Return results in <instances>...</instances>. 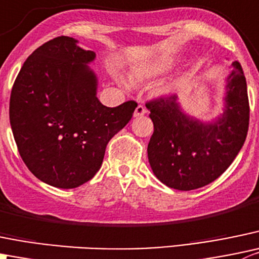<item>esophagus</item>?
<instances>
[{
  "label": "esophagus",
  "mask_w": 259,
  "mask_h": 259,
  "mask_svg": "<svg viewBox=\"0 0 259 259\" xmlns=\"http://www.w3.org/2000/svg\"><path fill=\"white\" fill-rule=\"evenodd\" d=\"M147 114V109H145L143 105H138L137 109H135L134 111V116L135 117H139V116H144V115Z\"/></svg>",
  "instance_id": "obj_1"
}]
</instances>
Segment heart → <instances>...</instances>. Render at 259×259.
Returning <instances> with one entry per match:
<instances>
[{"mask_svg": "<svg viewBox=\"0 0 259 259\" xmlns=\"http://www.w3.org/2000/svg\"><path fill=\"white\" fill-rule=\"evenodd\" d=\"M176 64H177V60L170 59V58L139 63V64L133 67L132 72H130V78H132L134 82H142V81H147V79L157 78V77L172 71V69L176 67ZM160 91L162 92L169 91V87L168 86L162 87Z\"/></svg>", "mask_w": 259, "mask_h": 259, "instance_id": "b5f03b06", "label": "heart"}]
</instances>
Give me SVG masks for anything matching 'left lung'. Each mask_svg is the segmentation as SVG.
Wrapping results in <instances>:
<instances>
[{"instance_id": "1", "label": "left lung", "mask_w": 259, "mask_h": 259, "mask_svg": "<svg viewBox=\"0 0 259 259\" xmlns=\"http://www.w3.org/2000/svg\"><path fill=\"white\" fill-rule=\"evenodd\" d=\"M224 112L212 122L187 116L176 95L147 102L154 125L148 159L155 177L175 190L206 186L228 169L245 142L249 126L247 81L238 60L227 78Z\"/></svg>"}]
</instances>
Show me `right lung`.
Segmentation results:
<instances>
[{
  "label": "right lung",
  "instance_id": "obj_1",
  "mask_svg": "<svg viewBox=\"0 0 259 259\" xmlns=\"http://www.w3.org/2000/svg\"><path fill=\"white\" fill-rule=\"evenodd\" d=\"M69 36L32 52L10 97V124L22 160L42 182L74 188L91 180L107 143L133 117L135 101L106 107L89 68L96 54Z\"/></svg>",
  "mask_w": 259,
  "mask_h": 259
}]
</instances>
